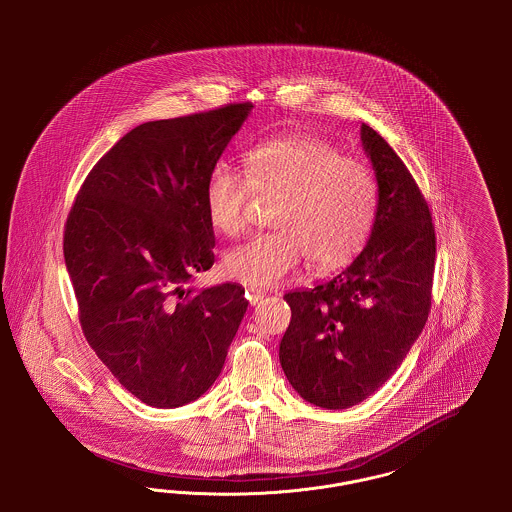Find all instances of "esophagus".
<instances>
[{"label":"esophagus","mask_w":512,"mask_h":512,"mask_svg":"<svg viewBox=\"0 0 512 512\" xmlns=\"http://www.w3.org/2000/svg\"><path fill=\"white\" fill-rule=\"evenodd\" d=\"M265 295H267V292L261 290V288H247V290H245V297H247V301H249L251 305H257L259 301H263Z\"/></svg>","instance_id":"34e87169"}]
</instances>
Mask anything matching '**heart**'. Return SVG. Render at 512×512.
<instances>
[{"mask_svg":"<svg viewBox=\"0 0 512 512\" xmlns=\"http://www.w3.org/2000/svg\"><path fill=\"white\" fill-rule=\"evenodd\" d=\"M253 194H278L272 209L276 230L230 249L224 270L255 286L282 282L307 257L318 270L343 267L365 245L380 207L370 167L313 134L259 142L245 153V172L217 163L203 190L211 228L238 236Z\"/></svg>","mask_w":512,"mask_h":512,"instance_id":"heart-1","label":"heart"}]
</instances>
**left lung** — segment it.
Instances as JSON below:
<instances>
[{
    "label": "left lung",
    "instance_id": "1",
    "mask_svg": "<svg viewBox=\"0 0 512 512\" xmlns=\"http://www.w3.org/2000/svg\"><path fill=\"white\" fill-rule=\"evenodd\" d=\"M380 207L370 240L330 282L284 295L292 322L280 365L293 390L347 409L382 388L411 351L432 307L436 228L428 201L390 144L363 124Z\"/></svg>",
    "mask_w": 512,
    "mask_h": 512
}]
</instances>
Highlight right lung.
I'll return each mask as SVG.
<instances>
[{
	"instance_id": "1",
	"label": "right lung",
	"mask_w": 512,
	"mask_h": 512,
	"mask_svg": "<svg viewBox=\"0 0 512 512\" xmlns=\"http://www.w3.org/2000/svg\"><path fill=\"white\" fill-rule=\"evenodd\" d=\"M251 107L136 126L88 172L65 222L82 332L149 407H182L209 390L244 318L242 286L182 284L215 263L205 180Z\"/></svg>"
}]
</instances>
